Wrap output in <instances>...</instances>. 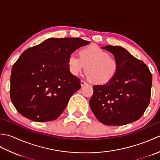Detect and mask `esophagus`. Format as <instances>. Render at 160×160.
I'll use <instances>...</instances> for the list:
<instances>
[{"label": "esophagus", "instance_id": "obj_1", "mask_svg": "<svg viewBox=\"0 0 160 160\" xmlns=\"http://www.w3.org/2000/svg\"><path fill=\"white\" fill-rule=\"evenodd\" d=\"M80 84H81V86L82 87H84V86H85V85H88V84L87 82H84V81H83V80H81L80 81Z\"/></svg>", "mask_w": 160, "mask_h": 160}]
</instances>
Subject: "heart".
Returning a JSON list of instances; mask_svg holds the SVG:
<instances>
[{
    "instance_id": "heart-1",
    "label": "heart",
    "mask_w": 160,
    "mask_h": 160,
    "mask_svg": "<svg viewBox=\"0 0 160 160\" xmlns=\"http://www.w3.org/2000/svg\"><path fill=\"white\" fill-rule=\"evenodd\" d=\"M80 57L71 53L67 64L70 73L77 76L86 66L85 74L93 82L102 84L115 77L118 71V62L106 51L97 46L84 47L79 52Z\"/></svg>"
}]
</instances>
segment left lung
Returning a JSON list of instances; mask_svg holds the SVG:
<instances>
[{"label": "left lung", "instance_id": "left-lung-1", "mask_svg": "<svg viewBox=\"0 0 160 160\" xmlns=\"http://www.w3.org/2000/svg\"><path fill=\"white\" fill-rule=\"evenodd\" d=\"M106 49L118 62V71L109 82L94 85L89 100L91 111L102 123L122 126L139 120L150 102L152 76L148 67L120 46Z\"/></svg>", "mask_w": 160, "mask_h": 160}]
</instances>
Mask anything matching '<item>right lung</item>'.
Listing matches in <instances>:
<instances>
[{
  "mask_svg": "<svg viewBox=\"0 0 160 160\" xmlns=\"http://www.w3.org/2000/svg\"><path fill=\"white\" fill-rule=\"evenodd\" d=\"M89 43L79 38H51L26 49L10 78V97L18 113L38 122L58 118L81 87L80 80L69 70L68 57Z\"/></svg>",
  "mask_w": 160,
  "mask_h": 160,
  "instance_id": "obj_1",
  "label": "right lung"
}]
</instances>
